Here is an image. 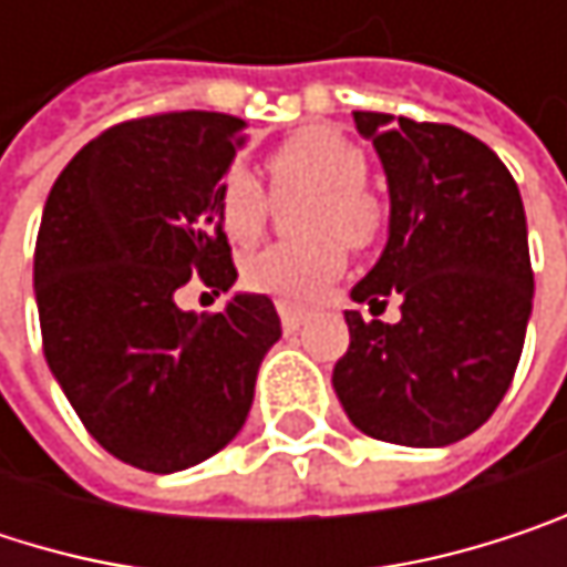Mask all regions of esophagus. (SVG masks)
I'll use <instances>...</instances> for the list:
<instances>
[{"label":"esophagus","instance_id":"34e87169","mask_svg":"<svg viewBox=\"0 0 567 567\" xmlns=\"http://www.w3.org/2000/svg\"><path fill=\"white\" fill-rule=\"evenodd\" d=\"M276 308H279V318H282L285 331H298L301 321H305V315H308L305 308H298V305H291V301H285V298L276 301Z\"/></svg>","mask_w":567,"mask_h":567}]
</instances>
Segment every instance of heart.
<instances>
[{"label":"heart","instance_id":"heart-1","mask_svg":"<svg viewBox=\"0 0 567 567\" xmlns=\"http://www.w3.org/2000/svg\"><path fill=\"white\" fill-rule=\"evenodd\" d=\"M272 196H305L298 233L308 239L276 243L246 262V285L285 301H311L344 272L348 246L364 249L384 226L381 203L364 186L361 151L331 127H301L272 147ZM223 229L233 243L249 246L269 223V193L249 171H233L216 196Z\"/></svg>","mask_w":567,"mask_h":567}]
</instances>
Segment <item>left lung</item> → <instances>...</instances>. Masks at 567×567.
Returning a JSON list of instances; mask_svg holds the SVG:
<instances>
[{"instance_id": "left-lung-1", "label": "left lung", "mask_w": 567, "mask_h": 567, "mask_svg": "<svg viewBox=\"0 0 567 567\" xmlns=\"http://www.w3.org/2000/svg\"><path fill=\"white\" fill-rule=\"evenodd\" d=\"M384 164L391 233L351 288L400 321L344 311L351 344L331 384L351 423L384 443L450 446L480 430L522 358L532 315L528 229L506 164L453 124L354 111Z\"/></svg>"}]
</instances>
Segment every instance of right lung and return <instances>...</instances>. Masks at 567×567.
<instances>
[{
	"label": "right lung",
	"instance_id": "1",
	"mask_svg": "<svg viewBox=\"0 0 567 567\" xmlns=\"http://www.w3.org/2000/svg\"><path fill=\"white\" fill-rule=\"evenodd\" d=\"M243 121L173 111L124 121L58 173L35 239L45 361L84 430L121 463L176 473L246 423L266 351L282 338L272 298L239 291L216 315L176 288L236 282L219 186Z\"/></svg>",
	"mask_w": 567,
	"mask_h": 567
}]
</instances>
